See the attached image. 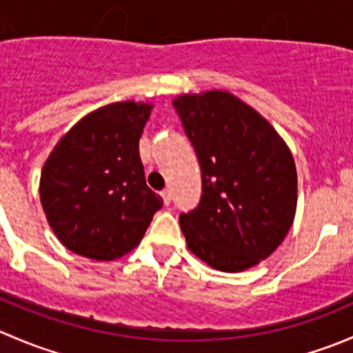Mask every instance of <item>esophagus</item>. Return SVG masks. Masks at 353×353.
Segmentation results:
<instances>
[{
	"label": "esophagus",
	"instance_id": "esophagus-1",
	"mask_svg": "<svg viewBox=\"0 0 353 353\" xmlns=\"http://www.w3.org/2000/svg\"><path fill=\"white\" fill-rule=\"evenodd\" d=\"M160 196H162V199H163V205H165V206L170 205V199H172V196H170L169 190H163L162 193H160Z\"/></svg>",
	"mask_w": 353,
	"mask_h": 353
}]
</instances>
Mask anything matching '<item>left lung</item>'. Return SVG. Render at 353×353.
<instances>
[{"label":"left lung","instance_id":"left-lung-1","mask_svg":"<svg viewBox=\"0 0 353 353\" xmlns=\"http://www.w3.org/2000/svg\"><path fill=\"white\" fill-rule=\"evenodd\" d=\"M172 105L201 167L198 206L179 216L188 248L220 272L258 265L294 222V157L275 128L229 92L179 95Z\"/></svg>","mask_w":353,"mask_h":353}]
</instances>
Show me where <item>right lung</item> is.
<instances>
[{
    "label": "right lung",
    "instance_id": "1",
    "mask_svg": "<svg viewBox=\"0 0 353 353\" xmlns=\"http://www.w3.org/2000/svg\"><path fill=\"white\" fill-rule=\"evenodd\" d=\"M154 105L116 102L87 114L58 141L41 172L52 232L85 258L112 261L137 248L162 198L145 183L138 150Z\"/></svg>",
    "mask_w": 353,
    "mask_h": 353
}]
</instances>
